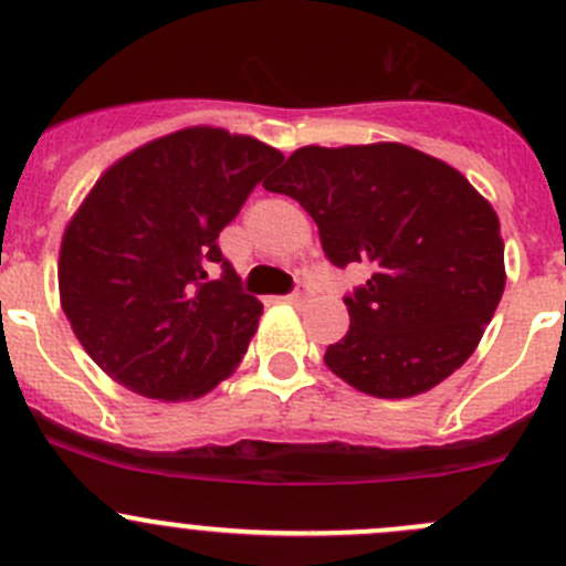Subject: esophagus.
<instances>
[{
	"instance_id": "esophagus-1",
	"label": "esophagus",
	"mask_w": 566,
	"mask_h": 566,
	"mask_svg": "<svg viewBox=\"0 0 566 566\" xmlns=\"http://www.w3.org/2000/svg\"><path fill=\"white\" fill-rule=\"evenodd\" d=\"M306 298H310V287H306V284H298V287H295V293L287 295V301H290V304H293V306L304 304Z\"/></svg>"
}]
</instances>
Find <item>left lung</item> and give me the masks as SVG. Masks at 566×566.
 <instances>
[{"label": "left lung", "mask_w": 566, "mask_h": 566, "mask_svg": "<svg viewBox=\"0 0 566 566\" xmlns=\"http://www.w3.org/2000/svg\"><path fill=\"white\" fill-rule=\"evenodd\" d=\"M262 186L315 219L334 265H369L350 328L323 361L380 399L430 391L471 358L504 295L493 205L441 158L399 142L301 147Z\"/></svg>", "instance_id": "8db88e82"}]
</instances>
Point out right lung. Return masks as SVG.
<instances>
[{
	"mask_svg": "<svg viewBox=\"0 0 566 566\" xmlns=\"http://www.w3.org/2000/svg\"><path fill=\"white\" fill-rule=\"evenodd\" d=\"M282 161L254 136L191 125L98 177L67 221L56 276L73 334L108 378L180 402L235 373L262 304L216 238ZM216 261L226 273L210 280Z\"/></svg>",
	"mask_w": 566,
	"mask_h": 566,
	"instance_id": "right-lung-1",
	"label": "right lung"
}]
</instances>
